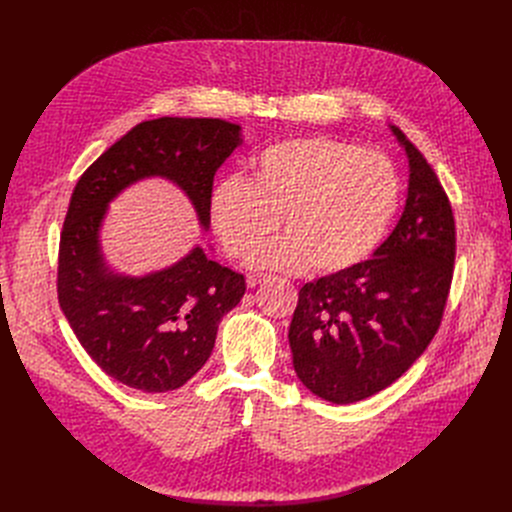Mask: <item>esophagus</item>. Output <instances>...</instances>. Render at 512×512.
<instances>
[{
	"label": "esophagus",
	"mask_w": 512,
	"mask_h": 512,
	"mask_svg": "<svg viewBox=\"0 0 512 512\" xmlns=\"http://www.w3.org/2000/svg\"><path fill=\"white\" fill-rule=\"evenodd\" d=\"M267 279V275H249L247 277V287H255V285H259L261 281H265Z\"/></svg>",
	"instance_id": "34e87169"
}]
</instances>
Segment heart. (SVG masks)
<instances>
[{
	"mask_svg": "<svg viewBox=\"0 0 512 512\" xmlns=\"http://www.w3.org/2000/svg\"><path fill=\"white\" fill-rule=\"evenodd\" d=\"M249 180L227 178L208 198L214 235L233 257L259 249L279 227L287 235L253 267L314 269L336 275L367 261L385 241L401 202L393 162L381 152L314 135L267 145L251 160Z\"/></svg>",
	"mask_w": 512,
	"mask_h": 512,
	"instance_id": "heart-1",
	"label": "heart"
}]
</instances>
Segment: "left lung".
<instances>
[{
  "instance_id": "obj_1",
  "label": "left lung",
  "mask_w": 512,
  "mask_h": 512,
  "mask_svg": "<svg viewBox=\"0 0 512 512\" xmlns=\"http://www.w3.org/2000/svg\"><path fill=\"white\" fill-rule=\"evenodd\" d=\"M409 164L403 214L373 259L300 289L289 324L298 379L346 405L395 383L440 328L456 259L450 200L405 133L389 125Z\"/></svg>"
}]
</instances>
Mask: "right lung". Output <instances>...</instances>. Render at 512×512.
Returning a JSON list of instances; mask_svg holds the SVG:
<instances>
[{"mask_svg":"<svg viewBox=\"0 0 512 512\" xmlns=\"http://www.w3.org/2000/svg\"><path fill=\"white\" fill-rule=\"evenodd\" d=\"M241 143V125L223 119L143 121L72 190L58 251V304L89 356L131 389L166 393L190 381L208 360L223 316L241 302L245 277L200 245L158 271H115L101 245L109 204L141 180L164 178L188 196L208 231L214 174Z\"/></svg>","mask_w":512,"mask_h":512,"instance_id":"add662e5","label":"right lung"}]
</instances>
